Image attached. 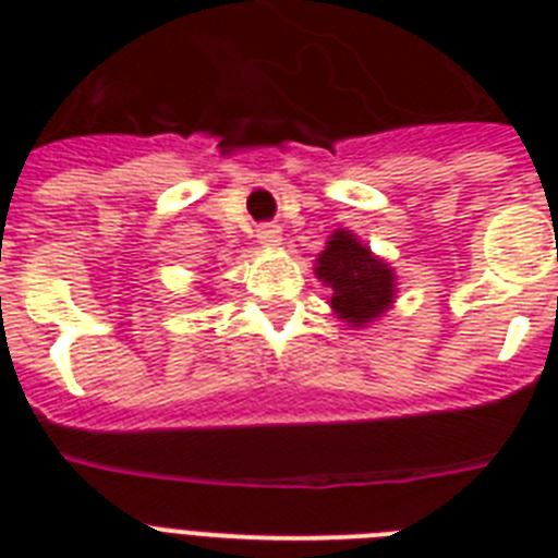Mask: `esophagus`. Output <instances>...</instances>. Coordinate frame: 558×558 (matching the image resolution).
Segmentation results:
<instances>
[{
    "label": "esophagus",
    "mask_w": 558,
    "mask_h": 558,
    "mask_svg": "<svg viewBox=\"0 0 558 558\" xmlns=\"http://www.w3.org/2000/svg\"><path fill=\"white\" fill-rule=\"evenodd\" d=\"M257 243H260L263 248H278V245H280V226H271V222H266V226L257 228Z\"/></svg>",
    "instance_id": "esophagus-1"
}]
</instances>
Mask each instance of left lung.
Instances as JSON below:
<instances>
[{
	"mask_svg": "<svg viewBox=\"0 0 558 558\" xmlns=\"http://www.w3.org/2000/svg\"><path fill=\"white\" fill-rule=\"evenodd\" d=\"M315 278L330 289L332 315L353 330L379 322L397 304L393 266L348 228H336L327 236L324 252L315 257Z\"/></svg>",
	"mask_w": 558,
	"mask_h": 558,
	"instance_id": "obj_1",
	"label": "left lung"
}]
</instances>
